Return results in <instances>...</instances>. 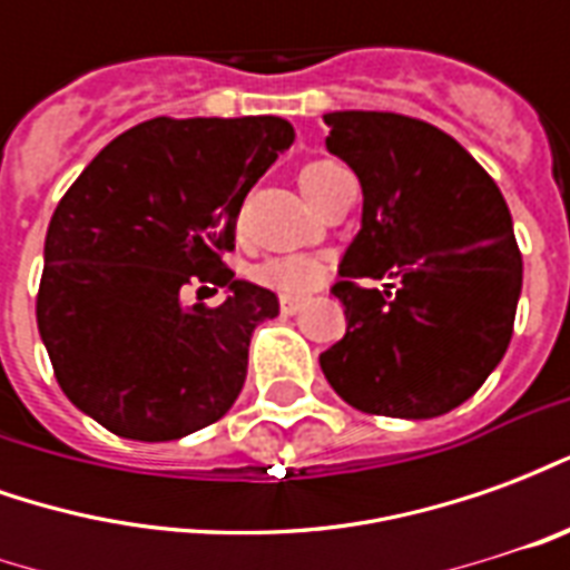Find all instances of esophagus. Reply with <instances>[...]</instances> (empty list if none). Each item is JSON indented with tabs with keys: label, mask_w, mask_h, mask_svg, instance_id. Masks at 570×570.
Returning a JSON list of instances; mask_svg holds the SVG:
<instances>
[{
	"label": "esophagus",
	"mask_w": 570,
	"mask_h": 570,
	"mask_svg": "<svg viewBox=\"0 0 570 570\" xmlns=\"http://www.w3.org/2000/svg\"><path fill=\"white\" fill-rule=\"evenodd\" d=\"M298 308H302V298H298V296H281V311H284V314H296Z\"/></svg>",
	"instance_id": "obj_1"
}]
</instances>
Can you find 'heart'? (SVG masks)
<instances>
[{
    "label": "heart",
    "mask_w": 570,
    "mask_h": 570,
    "mask_svg": "<svg viewBox=\"0 0 570 570\" xmlns=\"http://www.w3.org/2000/svg\"><path fill=\"white\" fill-rule=\"evenodd\" d=\"M342 164L335 161H311L302 167L298 174V186L302 191L311 198L314 186L321 183L323 176L338 170ZM323 274V262L314 259V256H305V253H293V256H272L265 259L256 268V281L272 289H281V293H305L311 286L321 281Z\"/></svg>",
    "instance_id": "b5f03b06"
}]
</instances>
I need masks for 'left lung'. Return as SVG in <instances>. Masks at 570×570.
I'll return each mask as SVG.
<instances>
[{"label":"left lung","mask_w":570,"mask_h":570,"mask_svg":"<svg viewBox=\"0 0 570 570\" xmlns=\"http://www.w3.org/2000/svg\"><path fill=\"white\" fill-rule=\"evenodd\" d=\"M326 149L357 174L360 232L333 286L347 333L321 354L347 406L436 419L501 363L522 293V256L501 188L449 134L396 112H326Z\"/></svg>","instance_id":"1"}]
</instances>
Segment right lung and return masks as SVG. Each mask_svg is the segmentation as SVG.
<instances>
[{
    "instance_id": "1",
    "label": "right lung",
    "mask_w": 570,
    "mask_h": 570,
    "mask_svg": "<svg viewBox=\"0 0 570 570\" xmlns=\"http://www.w3.org/2000/svg\"><path fill=\"white\" fill-rule=\"evenodd\" d=\"M296 140L286 118H151L94 158L45 237L36 321L69 403L116 436L167 442L219 421L277 296L223 249L247 191ZM186 283L226 286L216 309Z\"/></svg>"
}]
</instances>
